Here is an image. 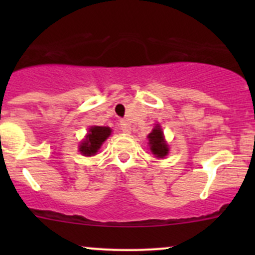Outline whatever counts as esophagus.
Segmentation results:
<instances>
[{"label":"esophagus","instance_id":"34e87169","mask_svg":"<svg viewBox=\"0 0 255 255\" xmlns=\"http://www.w3.org/2000/svg\"><path fill=\"white\" fill-rule=\"evenodd\" d=\"M120 127H121V129H122V132H125V133H129L130 132V126H129V123L127 122V121H125V120L121 121Z\"/></svg>","mask_w":255,"mask_h":255}]
</instances>
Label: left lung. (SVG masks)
<instances>
[{
	"instance_id": "8db88e82",
	"label": "left lung",
	"mask_w": 255,
	"mask_h": 255,
	"mask_svg": "<svg viewBox=\"0 0 255 255\" xmlns=\"http://www.w3.org/2000/svg\"><path fill=\"white\" fill-rule=\"evenodd\" d=\"M149 144H150V150L153 151V154H155L158 158H164V156L168 154L169 148L166 145L165 140H164L163 132H161L160 127L156 126L151 133H149Z\"/></svg>"
}]
</instances>
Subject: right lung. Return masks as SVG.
I'll use <instances>...</instances> for the list:
<instances>
[{"mask_svg":"<svg viewBox=\"0 0 255 255\" xmlns=\"http://www.w3.org/2000/svg\"><path fill=\"white\" fill-rule=\"evenodd\" d=\"M111 134V128L109 127H91L89 129V134L86 135V139L80 145V151L84 155H94L100 149L101 144L107 139Z\"/></svg>","mask_w":255,"mask_h":255,"instance_id":"add662e5","label":"right lung"}]
</instances>
